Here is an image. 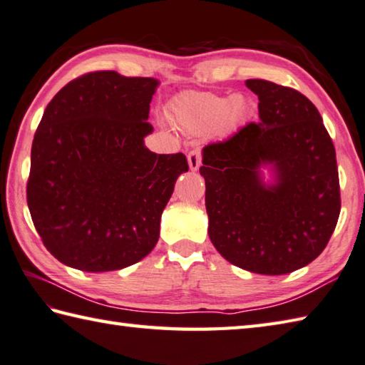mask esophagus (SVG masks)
Returning a JSON list of instances; mask_svg holds the SVG:
<instances>
[{"instance_id": "34e87169", "label": "esophagus", "mask_w": 365, "mask_h": 365, "mask_svg": "<svg viewBox=\"0 0 365 365\" xmlns=\"http://www.w3.org/2000/svg\"><path fill=\"white\" fill-rule=\"evenodd\" d=\"M188 166L191 170H196L199 166H201V150L195 148L188 153Z\"/></svg>"}]
</instances>
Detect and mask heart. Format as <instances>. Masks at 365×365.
<instances>
[{
  "label": "heart",
  "instance_id": "1",
  "mask_svg": "<svg viewBox=\"0 0 365 365\" xmlns=\"http://www.w3.org/2000/svg\"><path fill=\"white\" fill-rule=\"evenodd\" d=\"M252 106L244 96H220L212 93H187L175 103V123L191 134L217 130L230 134L245 123Z\"/></svg>",
  "mask_w": 365,
  "mask_h": 365
}]
</instances>
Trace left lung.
I'll use <instances>...</instances> for the list:
<instances>
[{
  "instance_id": "obj_1",
  "label": "left lung",
  "mask_w": 365,
  "mask_h": 365,
  "mask_svg": "<svg viewBox=\"0 0 365 365\" xmlns=\"http://www.w3.org/2000/svg\"><path fill=\"white\" fill-rule=\"evenodd\" d=\"M259 123L204 147L209 237L234 266L262 275L294 272L326 248L340 215L335 148L318 109L294 88L248 78ZM272 163L275 185H264Z\"/></svg>"
}]
</instances>
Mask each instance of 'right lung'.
<instances>
[{
	"mask_svg": "<svg viewBox=\"0 0 365 365\" xmlns=\"http://www.w3.org/2000/svg\"><path fill=\"white\" fill-rule=\"evenodd\" d=\"M158 81L95 71L50 101L36 130L26 202L42 244L85 272L131 266L152 252L183 153L144 145Z\"/></svg>",
	"mask_w": 365,
	"mask_h": 365,
	"instance_id": "right-lung-1",
	"label": "right lung"
}]
</instances>
